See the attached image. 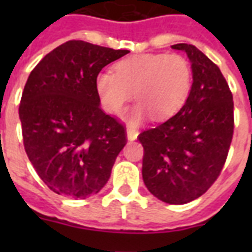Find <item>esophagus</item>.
<instances>
[{
	"label": "esophagus",
	"mask_w": 252,
	"mask_h": 252,
	"mask_svg": "<svg viewBox=\"0 0 252 252\" xmlns=\"http://www.w3.org/2000/svg\"><path fill=\"white\" fill-rule=\"evenodd\" d=\"M138 136V130L133 129V128H126V138L129 140V141H133V140H136Z\"/></svg>",
	"instance_id": "1"
}]
</instances>
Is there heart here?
<instances>
[{
    "label": "heart",
    "mask_w": 252,
    "mask_h": 252,
    "mask_svg": "<svg viewBox=\"0 0 252 252\" xmlns=\"http://www.w3.org/2000/svg\"><path fill=\"white\" fill-rule=\"evenodd\" d=\"M191 87V64L178 53L133 55L119 61L115 73L96 77V91L110 114H120L134 93L140 103L130 111L132 124L150 114L156 119L172 116L183 107Z\"/></svg>",
    "instance_id": "obj_1"
}]
</instances>
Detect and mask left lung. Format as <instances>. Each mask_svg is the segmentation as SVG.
<instances>
[{
	"mask_svg": "<svg viewBox=\"0 0 252 252\" xmlns=\"http://www.w3.org/2000/svg\"><path fill=\"white\" fill-rule=\"evenodd\" d=\"M189 59L192 87L179 112L140 133L142 179L167 204L189 203L208 191L226 161L234 130V103L217 65L195 45H171Z\"/></svg>",
	"mask_w": 252,
	"mask_h": 252,
	"instance_id": "obj_1",
	"label": "left lung"
}]
</instances>
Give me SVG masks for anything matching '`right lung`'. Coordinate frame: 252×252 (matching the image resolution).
<instances>
[{
    "label": "right lung",
    "mask_w": 252,
    "mask_h": 252,
    "mask_svg": "<svg viewBox=\"0 0 252 252\" xmlns=\"http://www.w3.org/2000/svg\"><path fill=\"white\" fill-rule=\"evenodd\" d=\"M126 53L69 40L30 73L19 104L23 144L37 175L57 195L85 199L110 179L126 129L100 108L96 77Z\"/></svg>",
    "instance_id": "right-lung-1"
}]
</instances>
